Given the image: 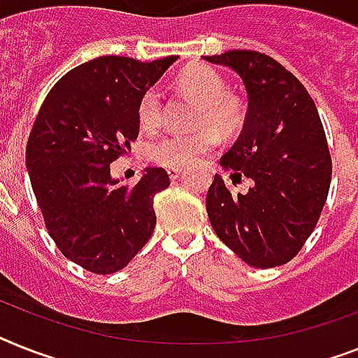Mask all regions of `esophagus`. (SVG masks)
I'll list each match as a JSON object with an SVG mask.
<instances>
[{
	"instance_id": "esophagus-1",
	"label": "esophagus",
	"mask_w": 358,
	"mask_h": 358,
	"mask_svg": "<svg viewBox=\"0 0 358 358\" xmlns=\"http://www.w3.org/2000/svg\"><path fill=\"white\" fill-rule=\"evenodd\" d=\"M181 173H182L181 168H168V176H170V179H177Z\"/></svg>"
}]
</instances>
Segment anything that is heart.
<instances>
[{"label": "heart", "mask_w": 358, "mask_h": 358, "mask_svg": "<svg viewBox=\"0 0 358 358\" xmlns=\"http://www.w3.org/2000/svg\"><path fill=\"white\" fill-rule=\"evenodd\" d=\"M177 90L197 100L190 133H166L148 144L150 161L161 166L185 168L217 146V141L236 137L247 122V102L225 90V82L206 66L186 67L176 80ZM137 120L144 129H155L162 120V99L157 87H148L137 102Z\"/></svg>", "instance_id": "1"}]
</instances>
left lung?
Masks as SVG:
<instances>
[{"label":"left lung","instance_id":"left-lung-1","mask_svg":"<svg viewBox=\"0 0 358 358\" xmlns=\"http://www.w3.org/2000/svg\"><path fill=\"white\" fill-rule=\"evenodd\" d=\"M234 69L249 94L243 131L221 157L234 192L215 173L206 212L217 238L245 264L291 262L320 220L331 185V153L317 106L296 76L258 51L205 56Z\"/></svg>","mask_w":358,"mask_h":358}]
</instances>
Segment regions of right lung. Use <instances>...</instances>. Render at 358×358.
I'll return each instance as SVG.
<instances>
[{"label": "right lung", "mask_w": 358, "mask_h": 358, "mask_svg": "<svg viewBox=\"0 0 358 358\" xmlns=\"http://www.w3.org/2000/svg\"><path fill=\"white\" fill-rule=\"evenodd\" d=\"M176 60L85 62L56 82L32 124L25 161L45 229L90 273H117L152 238L153 197L170 185L166 170L148 168L129 186L111 179L109 164L137 138L141 94Z\"/></svg>", "instance_id": "add662e5"}]
</instances>
